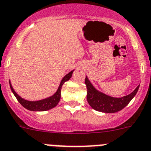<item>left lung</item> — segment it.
Listing matches in <instances>:
<instances>
[{
	"label": "left lung",
	"mask_w": 151,
	"mask_h": 151,
	"mask_svg": "<svg viewBox=\"0 0 151 151\" xmlns=\"http://www.w3.org/2000/svg\"><path fill=\"white\" fill-rule=\"evenodd\" d=\"M85 82L88 90L87 100L89 105L94 110L105 113H114L122 110L135 96L139 88V85L130 94L121 98H115L104 94L95 89L87 76Z\"/></svg>",
	"instance_id": "obj_1"
}]
</instances>
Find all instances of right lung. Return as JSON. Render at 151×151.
I'll return each mask as SVG.
<instances>
[{
  "mask_svg": "<svg viewBox=\"0 0 151 151\" xmlns=\"http://www.w3.org/2000/svg\"><path fill=\"white\" fill-rule=\"evenodd\" d=\"M73 71L70 72L68 74H66L64 77L63 78V79L60 81V84L59 85V88L57 91V92L55 93L53 96H50V97L46 98V99H42V100L39 101H27L25 99H22V97L19 96V95L15 92V91L12 88V85H11L10 82H9V85H10L11 91H12L13 94L15 95V96L16 97L17 100L19 101V103L22 105L23 107H24L25 109H28L30 111H47L51 109H53L54 107L58 105V103H59V101L60 99V92H61V87L62 85L64 84V82L67 81L68 80H70V78L72 77V75H73Z\"/></svg>",
  "mask_w": 151,
  "mask_h": 151,
  "instance_id": "right-lung-1",
  "label": "right lung"
}]
</instances>
